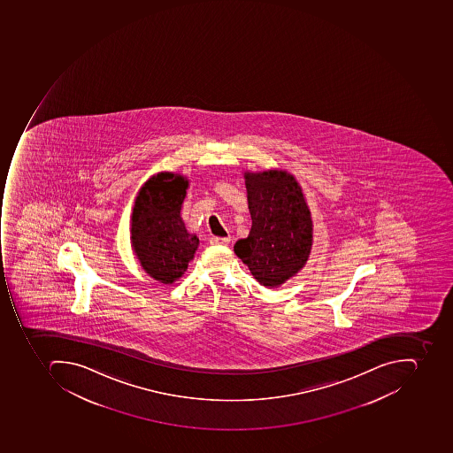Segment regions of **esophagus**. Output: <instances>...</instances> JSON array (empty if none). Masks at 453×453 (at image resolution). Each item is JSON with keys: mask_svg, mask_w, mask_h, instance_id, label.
<instances>
[{"mask_svg": "<svg viewBox=\"0 0 453 453\" xmlns=\"http://www.w3.org/2000/svg\"><path fill=\"white\" fill-rule=\"evenodd\" d=\"M230 242V238L212 237L211 238V244L212 245H227Z\"/></svg>", "mask_w": 453, "mask_h": 453, "instance_id": "34e87169", "label": "esophagus"}]
</instances>
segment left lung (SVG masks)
<instances>
[{
  "instance_id": "obj_1",
  "label": "left lung",
  "mask_w": 453,
  "mask_h": 453,
  "mask_svg": "<svg viewBox=\"0 0 453 453\" xmlns=\"http://www.w3.org/2000/svg\"><path fill=\"white\" fill-rule=\"evenodd\" d=\"M252 227L234 252L262 286H281L311 255L313 223L296 177L286 171L245 172Z\"/></svg>"
}]
</instances>
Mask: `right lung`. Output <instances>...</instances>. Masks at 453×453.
<instances>
[{"label": "right lung", "mask_w": 453, "mask_h": 453, "mask_svg": "<svg viewBox=\"0 0 453 453\" xmlns=\"http://www.w3.org/2000/svg\"><path fill=\"white\" fill-rule=\"evenodd\" d=\"M187 188L186 177L161 172L145 181L133 206V250L145 273L164 284L183 276L199 244L181 219Z\"/></svg>", "instance_id": "add662e5"}]
</instances>
